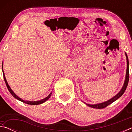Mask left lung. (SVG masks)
<instances>
[{"label":"left lung","instance_id":"1","mask_svg":"<svg viewBox=\"0 0 132 132\" xmlns=\"http://www.w3.org/2000/svg\"><path fill=\"white\" fill-rule=\"evenodd\" d=\"M126 60H127V70H126V79H125V83L123 86L122 88V90L120 91V92L117 95H116L114 97H113L112 98H111V100H108L106 102H102V103L101 104H95V105H90V104H87V105H88V106H90L91 108H96V109H102V108H105L106 106L109 105V104H111L113 102H114L116 100H118L119 97H121V96L123 95V94L125 93V90L127 88V86H128V82H129V60H128V55L126 53Z\"/></svg>","mask_w":132,"mask_h":132}]
</instances>
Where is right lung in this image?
Here are the masks:
<instances>
[{
	"label": "right lung",
	"mask_w": 132,
	"mask_h": 132,
	"mask_svg": "<svg viewBox=\"0 0 132 132\" xmlns=\"http://www.w3.org/2000/svg\"><path fill=\"white\" fill-rule=\"evenodd\" d=\"M2 67H3V64H2ZM2 69H3V68H2ZM3 77H4V81H5V83L6 84V86H7V89L9 90V92L11 93V94H12L13 97H14L15 98H16V99H17L18 100H19V101H22L23 102H24V103H26L28 105H39V104H41L42 103H44V102H45L46 100H48L49 98H50V97L51 96V94H52V93H51V94L50 95H49L48 97H46V98H45L44 99L42 100H40V101H24V100H21L20 98H19V97H18L17 95H16L14 93V92L12 91V89L10 88V86H9V84L7 83V81H6V79L5 78V76H4V71L3 70Z\"/></svg>",
	"instance_id": "obj_1"
}]
</instances>
